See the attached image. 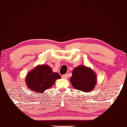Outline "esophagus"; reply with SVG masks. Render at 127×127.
<instances>
[{
  "label": "esophagus",
  "mask_w": 127,
  "mask_h": 127,
  "mask_svg": "<svg viewBox=\"0 0 127 127\" xmlns=\"http://www.w3.org/2000/svg\"><path fill=\"white\" fill-rule=\"evenodd\" d=\"M62 79H66L67 78V74H64V75H62Z\"/></svg>",
  "instance_id": "esophagus-1"
}]
</instances>
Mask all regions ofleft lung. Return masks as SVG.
<instances>
[{
	"mask_svg": "<svg viewBox=\"0 0 127 127\" xmlns=\"http://www.w3.org/2000/svg\"><path fill=\"white\" fill-rule=\"evenodd\" d=\"M70 80L72 86L76 90L88 93L94 89L97 77L93 69L84 65H80L73 70Z\"/></svg>",
	"mask_w": 127,
	"mask_h": 127,
	"instance_id": "1",
	"label": "left lung"
}]
</instances>
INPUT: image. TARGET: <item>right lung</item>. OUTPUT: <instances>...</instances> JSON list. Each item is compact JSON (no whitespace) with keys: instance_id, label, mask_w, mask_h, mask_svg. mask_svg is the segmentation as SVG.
Instances as JSON below:
<instances>
[{"instance_id":"right-lung-1","label":"right lung","mask_w":127,"mask_h":127,"mask_svg":"<svg viewBox=\"0 0 127 127\" xmlns=\"http://www.w3.org/2000/svg\"><path fill=\"white\" fill-rule=\"evenodd\" d=\"M61 79L58 73L54 72L50 66L39 65L28 73L25 82L31 91L42 94L54 84L57 79Z\"/></svg>"}]
</instances>
